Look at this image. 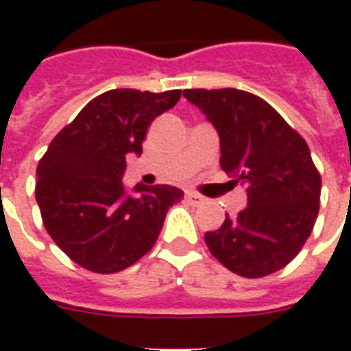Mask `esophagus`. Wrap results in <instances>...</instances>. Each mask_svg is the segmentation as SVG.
<instances>
[{
  "label": "esophagus",
  "mask_w": 351,
  "mask_h": 351,
  "mask_svg": "<svg viewBox=\"0 0 351 351\" xmlns=\"http://www.w3.org/2000/svg\"><path fill=\"white\" fill-rule=\"evenodd\" d=\"M186 199L190 201L191 205H203V203H206V199L203 197V195L195 193V191H188V193H186Z\"/></svg>",
  "instance_id": "1"
}]
</instances>
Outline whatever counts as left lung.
<instances>
[{
    "label": "left lung",
    "instance_id": "left-lung-1",
    "mask_svg": "<svg viewBox=\"0 0 351 351\" xmlns=\"http://www.w3.org/2000/svg\"><path fill=\"white\" fill-rule=\"evenodd\" d=\"M220 135V167L246 186L248 206L206 231L223 267L244 278L280 271L301 252L319 210L322 176L306 141L258 95L235 88L184 90Z\"/></svg>",
    "mask_w": 351,
    "mask_h": 351
}]
</instances>
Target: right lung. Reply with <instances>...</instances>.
<instances>
[{"instance_id": "obj_1", "label": "right lung", "mask_w": 351, "mask_h": 351, "mask_svg": "<svg viewBox=\"0 0 351 351\" xmlns=\"http://www.w3.org/2000/svg\"><path fill=\"white\" fill-rule=\"evenodd\" d=\"M180 90L118 88L101 93L52 138L37 165L35 199L52 241L88 271L112 274L152 248L165 214L184 191L122 178L128 154H143L154 118L173 108Z\"/></svg>"}]
</instances>
